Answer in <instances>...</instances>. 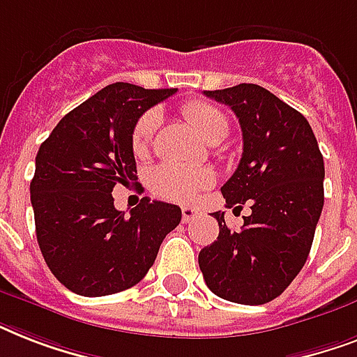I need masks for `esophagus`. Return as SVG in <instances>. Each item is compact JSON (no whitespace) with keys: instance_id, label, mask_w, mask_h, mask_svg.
I'll list each match as a JSON object with an SVG mask.
<instances>
[{"instance_id":"1","label":"esophagus","mask_w":357,"mask_h":357,"mask_svg":"<svg viewBox=\"0 0 357 357\" xmlns=\"http://www.w3.org/2000/svg\"><path fill=\"white\" fill-rule=\"evenodd\" d=\"M196 217H198V209H195V207H183L181 209V220H183V224L190 222Z\"/></svg>"}]
</instances>
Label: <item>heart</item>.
Returning a JSON list of instances; mask_svg holds the SVG:
<instances>
[{
	"instance_id": "heart-1",
	"label": "heart",
	"mask_w": 357,
	"mask_h": 357,
	"mask_svg": "<svg viewBox=\"0 0 357 357\" xmlns=\"http://www.w3.org/2000/svg\"><path fill=\"white\" fill-rule=\"evenodd\" d=\"M183 114L192 126V129L206 142L222 140L228 135L229 122L226 114L209 103H187L183 107ZM157 123H159V114L155 111H148L137 120L133 131H131V150L137 157L148 153ZM150 183L151 190L157 196L189 204L200 195L202 190L215 183V172L209 168H183L172 165V162H165V165L153 168Z\"/></svg>"
}]
</instances>
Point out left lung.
I'll list each match as a JSON object with an SVG mask.
<instances>
[{
    "mask_svg": "<svg viewBox=\"0 0 357 357\" xmlns=\"http://www.w3.org/2000/svg\"><path fill=\"white\" fill-rule=\"evenodd\" d=\"M207 98L231 107L243 131V157L222 185L226 206L252 215L241 231L211 213L220 234L202 248L207 287L229 302L259 305L291 285L310 255L324 206V159L310 122L259 85L241 83Z\"/></svg>",
    "mask_w": 357,
    "mask_h": 357,
    "instance_id": "1",
    "label": "left lung"
}]
</instances>
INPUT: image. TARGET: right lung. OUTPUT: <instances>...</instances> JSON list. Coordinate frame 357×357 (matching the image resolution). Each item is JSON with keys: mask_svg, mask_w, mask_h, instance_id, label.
Instances as JSON below:
<instances>
[{"mask_svg": "<svg viewBox=\"0 0 357 357\" xmlns=\"http://www.w3.org/2000/svg\"><path fill=\"white\" fill-rule=\"evenodd\" d=\"M176 91L107 85L64 114L38 148L31 181L36 241L53 276L72 293L105 296L133 287L181 222L178 206L142 198L126 215L111 195L137 179V120Z\"/></svg>", "mask_w": 357, "mask_h": 357, "instance_id": "add662e5", "label": "right lung"}]
</instances>
